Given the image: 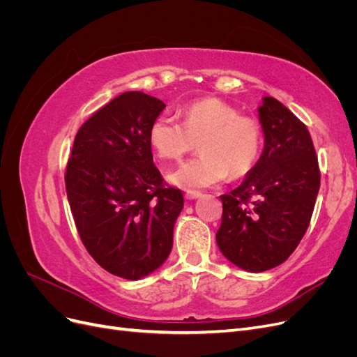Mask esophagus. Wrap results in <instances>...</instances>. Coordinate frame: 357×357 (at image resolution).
Here are the masks:
<instances>
[{"label": "esophagus", "instance_id": "esophagus-1", "mask_svg": "<svg viewBox=\"0 0 357 357\" xmlns=\"http://www.w3.org/2000/svg\"><path fill=\"white\" fill-rule=\"evenodd\" d=\"M201 197H202V193H201V192H195V190H188L186 195H185V198H186L188 201L198 199V198H201Z\"/></svg>", "mask_w": 357, "mask_h": 357}]
</instances>
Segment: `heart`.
Wrapping results in <instances>:
<instances>
[{
    "label": "heart",
    "instance_id": "1",
    "mask_svg": "<svg viewBox=\"0 0 357 357\" xmlns=\"http://www.w3.org/2000/svg\"><path fill=\"white\" fill-rule=\"evenodd\" d=\"M149 143L164 160H178L199 143L201 155L172 169L168 180L185 189H202L228 174H247L261 156L264 129L257 119L240 114L229 102L204 98L183 107L181 123L159 114L149 128Z\"/></svg>",
    "mask_w": 357,
    "mask_h": 357
}]
</instances>
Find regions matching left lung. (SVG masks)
<instances>
[{
	"mask_svg": "<svg viewBox=\"0 0 357 357\" xmlns=\"http://www.w3.org/2000/svg\"><path fill=\"white\" fill-rule=\"evenodd\" d=\"M265 146L241 185L222 195L215 241L238 268L262 273L283 264L305 235L320 188L307 126L286 105L265 96L259 107Z\"/></svg>",
	"mask_w": 357,
	"mask_h": 357,
	"instance_id": "8db88e82",
	"label": "left lung"
}]
</instances>
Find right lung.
I'll use <instances>...</instances> for the list:
<instances>
[{
  "label": "right lung",
  "mask_w": 357,
  "mask_h": 357,
  "mask_svg": "<svg viewBox=\"0 0 357 357\" xmlns=\"http://www.w3.org/2000/svg\"><path fill=\"white\" fill-rule=\"evenodd\" d=\"M165 109L132 91L93 113L74 138L66 171L70 208L80 240L105 271L138 280L165 262L181 190L153 164L149 128Z\"/></svg>",
  "instance_id": "obj_1"
}]
</instances>
